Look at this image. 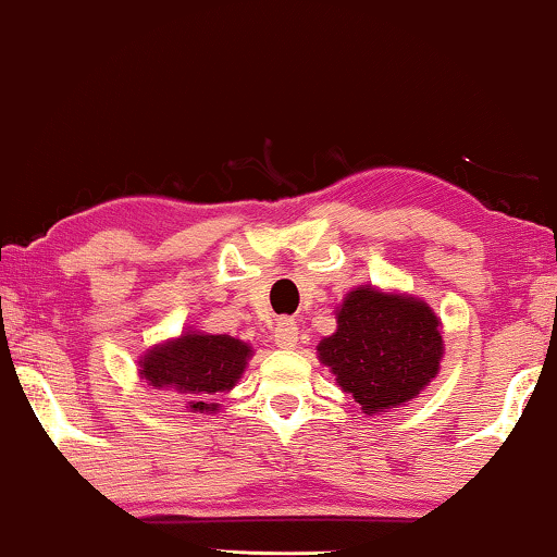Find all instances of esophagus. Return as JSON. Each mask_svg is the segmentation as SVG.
I'll return each mask as SVG.
<instances>
[{
	"instance_id": "obj_1",
	"label": "esophagus",
	"mask_w": 557,
	"mask_h": 557,
	"mask_svg": "<svg viewBox=\"0 0 557 557\" xmlns=\"http://www.w3.org/2000/svg\"><path fill=\"white\" fill-rule=\"evenodd\" d=\"M273 342L281 349H294L296 342H299V326L292 317H281L276 326H273Z\"/></svg>"
}]
</instances>
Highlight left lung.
<instances>
[{
	"mask_svg": "<svg viewBox=\"0 0 557 557\" xmlns=\"http://www.w3.org/2000/svg\"><path fill=\"white\" fill-rule=\"evenodd\" d=\"M317 349L342 391L370 416L406 406L438 375L444 339L425 301L357 286L339 304L337 332Z\"/></svg>",
	"mask_w": 557,
	"mask_h": 557,
	"instance_id": "1",
	"label": "left lung"
}]
</instances>
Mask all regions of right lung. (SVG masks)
I'll list each match as a JSON object with an SVG mask.
<instances>
[{
    "mask_svg": "<svg viewBox=\"0 0 557 557\" xmlns=\"http://www.w3.org/2000/svg\"><path fill=\"white\" fill-rule=\"evenodd\" d=\"M253 355L243 339L231 334L187 330L177 339L151 347L139 360V375L157 391H172L187 398L189 413H208L215 403L210 395L233 391Z\"/></svg>",
    "mask_w": 557,
    "mask_h": 557,
    "instance_id": "add662e5",
    "label": "right lung"
}]
</instances>
